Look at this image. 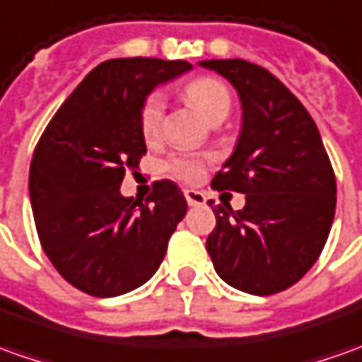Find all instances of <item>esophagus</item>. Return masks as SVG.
Listing matches in <instances>:
<instances>
[{
  "instance_id": "obj_1",
  "label": "esophagus",
  "mask_w": 362,
  "mask_h": 362,
  "mask_svg": "<svg viewBox=\"0 0 362 362\" xmlns=\"http://www.w3.org/2000/svg\"><path fill=\"white\" fill-rule=\"evenodd\" d=\"M184 198L188 202V206H204L206 196L198 190H184Z\"/></svg>"
}]
</instances>
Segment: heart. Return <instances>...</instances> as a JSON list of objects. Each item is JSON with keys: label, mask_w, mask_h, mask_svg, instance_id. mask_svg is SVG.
I'll return each instance as SVG.
<instances>
[{"label": "heart", "mask_w": 362, "mask_h": 362, "mask_svg": "<svg viewBox=\"0 0 362 362\" xmlns=\"http://www.w3.org/2000/svg\"><path fill=\"white\" fill-rule=\"evenodd\" d=\"M186 98L190 100L192 107L210 122L226 119L232 109V97H230L228 87L222 81L212 77L194 78L192 83H188ZM164 107H166V103L160 93H150L148 97L144 98L142 109H140V130L146 140L158 136L162 119H164ZM168 170L172 176H176L180 180L196 182L204 176L206 158H202L198 154H176L168 162Z\"/></svg>", "instance_id": "1"}]
</instances>
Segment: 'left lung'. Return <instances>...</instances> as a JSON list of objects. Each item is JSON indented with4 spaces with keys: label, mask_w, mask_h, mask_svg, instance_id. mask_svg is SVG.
Returning <instances> with one entry per match:
<instances>
[{
    "label": "left lung",
    "mask_w": 362,
    "mask_h": 362,
    "mask_svg": "<svg viewBox=\"0 0 362 362\" xmlns=\"http://www.w3.org/2000/svg\"><path fill=\"white\" fill-rule=\"evenodd\" d=\"M242 100V132L214 176V190L245 194V206H212L206 240L216 274L252 295H274L303 277L335 218L337 182L315 120L267 69L243 59L202 61Z\"/></svg>",
    "instance_id": "left-lung-1"
}]
</instances>
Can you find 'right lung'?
<instances>
[{"instance_id": "obj_1", "label": "right lung", "mask_w": 362, "mask_h": 362, "mask_svg": "<svg viewBox=\"0 0 362 362\" xmlns=\"http://www.w3.org/2000/svg\"><path fill=\"white\" fill-rule=\"evenodd\" d=\"M186 61L110 59L81 81L49 120L29 168L37 233L63 279L93 297L146 284L186 216L170 180L148 200L120 194L124 172L146 154L140 109L154 87L190 71Z\"/></svg>"}]
</instances>
